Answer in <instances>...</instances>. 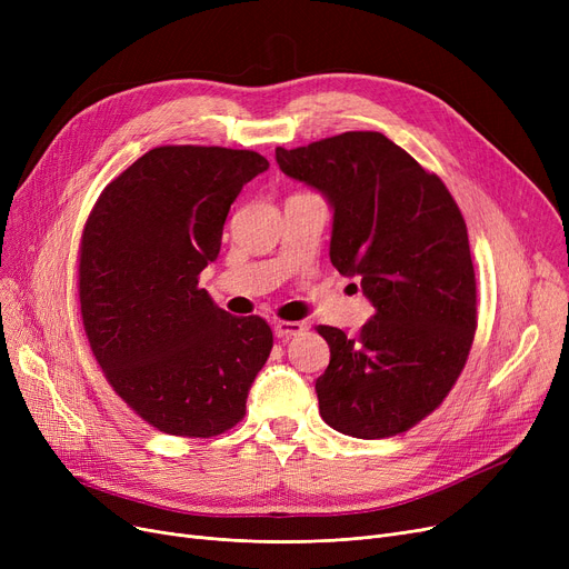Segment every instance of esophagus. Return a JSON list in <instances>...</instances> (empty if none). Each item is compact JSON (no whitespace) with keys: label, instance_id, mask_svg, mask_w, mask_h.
Wrapping results in <instances>:
<instances>
[{"label":"esophagus","instance_id":"1","mask_svg":"<svg viewBox=\"0 0 569 569\" xmlns=\"http://www.w3.org/2000/svg\"><path fill=\"white\" fill-rule=\"evenodd\" d=\"M305 332V322H295V320H277L274 322V335L279 339H290Z\"/></svg>","mask_w":569,"mask_h":569}]
</instances>
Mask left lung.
Listing matches in <instances>:
<instances>
[{"label":"left lung","mask_w":569,"mask_h":569,"mask_svg":"<svg viewBox=\"0 0 569 569\" xmlns=\"http://www.w3.org/2000/svg\"><path fill=\"white\" fill-rule=\"evenodd\" d=\"M279 168L335 207L330 260L360 277L376 313L360 337L330 325V367L316 380L320 417L352 438L420 425L459 380L477 330L468 228L436 172L378 131L277 147Z\"/></svg>","instance_id":"left-lung-1"}]
</instances>
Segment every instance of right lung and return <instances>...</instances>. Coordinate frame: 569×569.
<instances>
[{"label": "right lung", "mask_w": 569, "mask_h": 569, "mask_svg": "<svg viewBox=\"0 0 569 569\" xmlns=\"http://www.w3.org/2000/svg\"><path fill=\"white\" fill-rule=\"evenodd\" d=\"M267 168L251 149L154 147L87 217L78 295L89 348L114 395L163 433L212 438L242 422L272 352L260 316H230L198 288L230 204Z\"/></svg>", "instance_id": "1"}]
</instances>
